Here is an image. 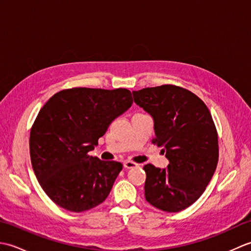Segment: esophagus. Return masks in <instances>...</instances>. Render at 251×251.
Returning a JSON list of instances; mask_svg holds the SVG:
<instances>
[{"mask_svg":"<svg viewBox=\"0 0 251 251\" xmlns=\"http://www.w3.org/2000/svg\"><path fill=\"white\" fill-rule=\"evenodd\" d=\"M124 167L127 169H130V168H135L138 167V164L135 162H130V161H125L124 162Z\"/></svg>","mask_w":251,"mask_h":251,"instance_id":"34e87169","label":"esophagus"}]
</instances>
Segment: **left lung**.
I'll list each match as a JSON object with an SVG mask.
<instances>
[{
    "mask_svg": "<svg viewBox=\"0 0 251 251\" xmlns=\"http://www.w3.org/2000/svg\"><path fill=\"white\" fill-rule=\"evenodd\" d=\"M154 123L153 142L162 147L167 168L145 165V196L163 211L178 212L204 193L219 157L216 126L206 104L190 90L162 85L132 92Z\"/></svg>",
    "mask_w": 251,
    "mask_h": 251,
    "instance_id": "left-lung-1",
    "label": "left lung"
}]
</instances>
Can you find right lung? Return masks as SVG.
<instances>
[{"label":"right lung","mask_w":251,"mask_h":251,"mask_svg":"<svg viewBox=\"0 0 251 251\" xmlns=\"http://www.w3.org/2000/svg\"><path fill=\"white\" fill-rule=\"evenodd\" d=\"M131 104L126 88L77 87L55 94L40 110L30 132L31 164L55 204L82 212L105 201L123 165L88 152Z\"/></svg>","instance_id":"1"}]
</instances>
